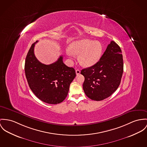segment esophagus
<instances>
[{
    "instance_id": "obj_1",
    "label": "esophagus",
    "mask_w": 147,
    "mask_h": 147,
    "mask_svg": "<svg viewBox=\"0 0 147 147\" xmlns=\"http://www.w3.org/2000/svg\"><path fill=\"white\" fill-rule=\"evenodd\" d=\"M76 74L78 76V75H79V74H80V71L79 70V69H77V70H76Z\"/></svg>"
}]
</instances>
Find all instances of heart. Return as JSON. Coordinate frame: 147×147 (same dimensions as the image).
Here are the masks:
<instances>
[{
    "label": "heart",
    "mask_w": 147,
    "mask_h": 147,
    "mask_svg": "<svg viewBox=\"0 0 147 147\" xmlns=\"http://www.w3.org/2000/svg\"><path fill=\"white\" fill-rule=\"evenodd\" d=\"M67 51L69 57L78 55L80 64L85 67H90L96 64L100 60L103 48L98 41L83 39L71 42Z\"/></svg>",
    "instance_id": "heart-1"
}]
</instances>
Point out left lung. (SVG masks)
<instances>
[{"mask_svg":"<svg viewBox=\"0 0 147 147\" xmlns=\"http://www.w3.org/2000/svg\"><path fill=\"white\" fill-rule=\"evenodd\" d=\"M123 69L121 50L112 41L96 64L81 70L84 77L83 88L86 96L94 101L110 96L120 84Z\"/></svg>","mask_w":147,"mask_h":147,"instance_id":"1","label":"left lung"}]
</instances>
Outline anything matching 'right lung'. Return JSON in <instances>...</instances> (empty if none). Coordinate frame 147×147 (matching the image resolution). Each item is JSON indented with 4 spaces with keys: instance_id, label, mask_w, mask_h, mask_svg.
Masks as SVG:
<instances>
[{
    "instance_id": "1",
    "label": "right lung",
    "mask_w": 147,
    "mask_h": 147,
    "mask_svg": "<svg viewBox=\"0 0 147 147\" xmlns=\"http://www.w3.org/2000/svg\"><path fill=\"white\" fill-rule=\"evenodd\" d=\"M37 42L31 45L26 58L24 71L28 84L42 101L61 103L68 95L70 84L76 76V71L64 64L62 56L50 65L40 62L34 54V46Z\"/></svg>"
}]
</instances>
